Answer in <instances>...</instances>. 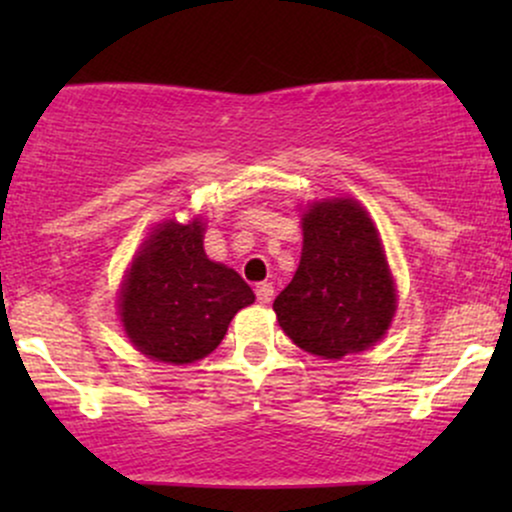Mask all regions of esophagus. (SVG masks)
I'll list each match as a JSON object with an SVG mask.
<instances>
[{
    "label": "esophagus",
    "mask_w": 512,
    "mask_h": 512,
    "mask_svg": "<svg viewBox=\"0 0 512 512\" xmlns=\"http://www.w3.org/2000/svg\"><path fill=\"white\" fill-rule=\"evenodd\" d=\"M255 293H257V301H260L262 305H267L274 298V286L272 284H257Z\"/></svg>",
    "instance_id": "1"
}]
</instances>
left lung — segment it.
Instances as JSON below:
<instances>
[{"instance_id": "left-lung-1", "label": "left lung", "mask_w": 512, "mask_h": 512, "mask_svg": "<svg viewBox=\"0 0 512 512\" xmlns=\"http://www.w3.org/2000/svg\"><path fill=\"white\" fill-rule=\"evenodd\" d=\"M395 310V279L368 211L351 197L310 204L301 264L274 301L281 330L308 354L342 358L380 342Z\"/></svg>"}]
</instances>
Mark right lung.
<instances>
[{"instance_id": "1", "label": "right lung", "mask_w": 512, "mask_h": 512, "mask_svg": "<svg viewBox=\"0 0 512 512\" xmlns=\"http://www.w3.org/2000/svg\"><path fill=\"white\" fill-rule=\"evenodd\" d=\"M255 303L238 272L204 252V223H158L134 255L120 291L129 342L163 363H195L221 344L233 315Z\"/></svg>"}]
</instances>
